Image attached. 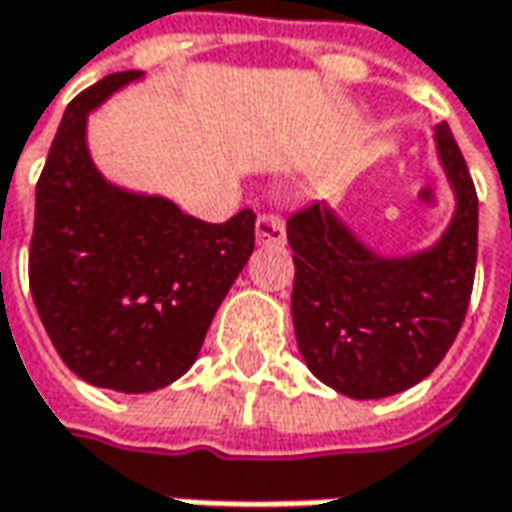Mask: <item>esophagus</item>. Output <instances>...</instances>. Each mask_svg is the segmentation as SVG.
I'll use <instances>...</instances> for the list:
<instances>
[{
    "label": "esophagus",
    "mask_w": 512,
    "mask_h": 512,
    "mask_svg": "<svg viewBox=\"0 0 512 512\" xmlns=\"http://www.w3.org/2000/svg\"><path fill=\"white\" fill-rule=\"evenodd\" d=\"M287 231H284V219L273 211H264L256 216V242L259 245H284Z\"/></svg>",
    "instance_id": "obj_1"
}]
</instances>
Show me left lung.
<instances>
[{
    "label": "left lung",
    "instance_id": "8db88e82",
    "mask_svg": "<svg viewBox=\"0 0 512 512\" xmlns=\"http://www.w3.org/2000/svg\"><path fill=\"white\" fill-rule=\"evenodd\" d=\"M434 146L454 191V216L431 248L375 253L327 202L287 219L301 358L321 383L352 400L406 392L431 375L468 312L479 202L448 123H437Z\"/></svg>",
    "mask_w": 512,
    "mask_h": 512
}]
</instances>
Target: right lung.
<instances>
[{"label": "right lung", "instance_id": "1", "mask_svg": "<svg viewBox=\"0 0 512 512\" xmlns=\"http://www.w3.org/2000/svg\"><path fill=\"white\" fill-rule=\"evenodd\" d=\"M140 78L112 72L67 106L30 239V293L56 352L81 380L123 394L157 392L194 366L256 228L250 208L211 225L98 171L89 112Z\"/></svg>", "mask_w": 512, "mask_h": 512}]
</instances>
